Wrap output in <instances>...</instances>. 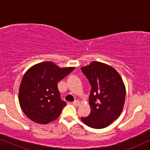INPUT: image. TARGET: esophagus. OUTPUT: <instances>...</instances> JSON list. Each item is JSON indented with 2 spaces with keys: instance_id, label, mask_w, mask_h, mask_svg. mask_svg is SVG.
I'll list each match as a JSON object with an SVG mask.
<instances>
[{
  "instance_id": "34e87169",
  "label": "esophagus",
  "mask_w": 150,
  "mask_h": 150,
  "mask_svg": "<svg viewBox=\"0 0 150 150\" xmlns=\"http://www.w3.org/2000/svg\"><path fill=\"white\" fill-rule=\"evenodd\" d=\"M72 104H73V105H74L75 106H79L80 102L79 101V100H74V101L72 102Z\"/></svg>"
}]
</instances>
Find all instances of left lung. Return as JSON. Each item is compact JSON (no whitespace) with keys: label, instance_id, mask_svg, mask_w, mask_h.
Here are the masks:
<instances>
[{"label":"left lung","instance_id":"left-lung-1","mask_svg":"<svg viewBox=\"0 0 150 150\" xmlns=\"http://www.w3.org/2000/svg\"><path fill=\"white\" fill-rule=\"evenodd\" d=\"M81 71L91 87L89 99L91 112L81 120L91 128H106L122 111L126 98L124 82L113 67L98 61L81 67Z\"/></svg>","mask_w":150,"mask_h":150}]
</instances>
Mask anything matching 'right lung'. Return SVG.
Returning a JSON list of instances; mask_svg holds the SVG:
<instances>
[{
  "label": "right lung",
  "instance_id": "right-lung-1",
  "mask_svg": "<svg viewBox=\"0 0 150 150\" xmlns=\"http://www.w3.org/2000/svg\"><path fill=\"white\" fill-rule=\"evenodd\" d=\"M74 69L46 61L26 71L20 85L19 103L30 120L46 124L59 117L66 102L61 99L57 83Z\"/></svg>",
  "mask_w": 150,
  "mask_h": 150
}]
</instances>
